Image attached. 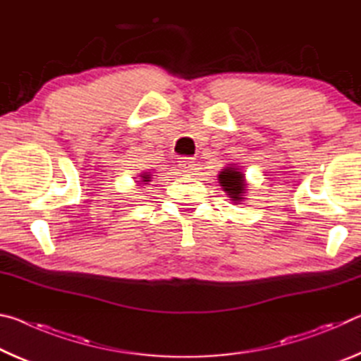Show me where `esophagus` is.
I'll return each instance as SVG.
<instances>
[{"instance_id":"1","label":"esophagus","mask_w":361,"mask_h":361,"mask_svg":"<svg viewBox=\"0 0 361 361\" xmlns=\"http://www.w3.org/2000/svg\"><path fill=\"white\" fill-rule=\"evenodd\" d=\"M180 167L183 172H189V170H192V166H194V161L191 157H180Z\"/></svg>"}]
</instances>
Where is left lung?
<instances>
[{"label":"left lung","instance_id":"1","mask_svg":"<svg viewBox=\"0 0 361 361\" xmlns=\"http://www.w3.org/2000/svg\"><path fill=\"white\" fill-rule=\"evenodd\" d=\"M219 186L223 188L226 195L232 200L234 204H240L243 195L247 192V181L245 175H243L235 164H229L228 167H224L218 175Z\"/></svg>","mask_w":361,"mask_h":361}]
</instances>
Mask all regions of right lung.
Masks as SVG:
<instances>
[{"label": "right lung", "mask_w": 361, "mask_h": 361, "mask_svg": "<svg viewBox=\"0 0 361 361\" xmlns=\"http://www.w3.org/2000/svg\"><path fill=\"white\" fill-rule=\"evenodd\" d=\"M149 178H151V176L148 173H143L142 175V183H140V185H148V183L151 181Z\"/></svg>", "instance_id": "obj_1"}]
</instances>
